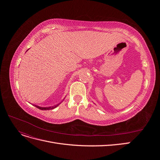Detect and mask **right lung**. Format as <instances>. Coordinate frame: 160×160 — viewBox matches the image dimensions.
<instances>
[{"label": "right lung", "mask_w": 160, "mask_h": 160, "mask_svg": "<svg viewBox=\"0 0 160 160\" xmlns=\"http://www.w3.org/2000/svg\"><path fill=\"white\" fill-rule=\"evenodd\" d=\"M59 104H60V103H59ZM59 104H58V105H55V106H52V107H49V108H42V107H39V106H37V105H35V107H36L37 108L39 109H41V110H50V109H54V108H57V106L59 105Z\"/></svg>", "instance_id": "right-lung-1"}]
</instances>
